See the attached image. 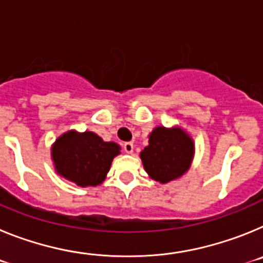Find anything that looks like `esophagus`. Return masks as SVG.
Instances as JSON below:
<instances>
[{
	"instance_id": "obj_1",
	"label": "esophagus",
	"mask_w": 263,
	"mask_h": 263,
	"mask_svg": "<svg viewBox=\"0 0 263 263\" xmlns=\"http://www.w3.org/2000/svg\"><path fill=\"white\" fill-rule=\"evenodd\" d=\"M124 150H125V153H127V154H132L134 150V145L132 142L124 143Z\"/></svg>"
}]
</instances>
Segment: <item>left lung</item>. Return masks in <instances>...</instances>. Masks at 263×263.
Instances as JSON below:
<instances>
[{
    "mask_svg": "<svg viewBox=\"0 0 263 263\" xmlns=\"http://www.w3.org/2000/svg\"><path fill=\"white\" fill-rule=\"evenodd\" d=\"M195 142L180 126L154 127L139 157L147 175L162 184L182 178L192 164Z\"/></svg>",
    "mask_w": 263,
    "mask_h": 263,
    "instance_id": "left-lung-1",
    "label": "left lung"
}]
</instances>
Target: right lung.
Here are the masks:
<instances>
[{
	"label": "right lung",
	"mask_w": 263,
	"mask_h": 263,
	"mask_svg": "<svg viewBox=\"0 0 263 263\" xmlns=\"http://www.w3.org/2000/svg\"><path fill=\"white\" fill-rule=\"evenodd\" d=\"M118 154V143L105 142L93 132L68 130L51 146V159L58 175L79 187L101 184Z\"/></svg>",
	"instance_id": "obj_1"
}]
</instances>
